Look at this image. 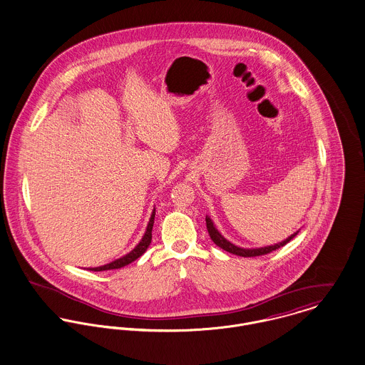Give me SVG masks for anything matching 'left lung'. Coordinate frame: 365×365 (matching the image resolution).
Here are the masks:
<instances>
[{"mask_svg":"<svg viewBox=\"0 0 365 365\" xmlns=\"http://www.w3.org/2000/svg\"><path fill=\"white\" fill-rule=\"evenodd\" d=\"M206 229H207V232H209L212 241H213L217 247H220L222 250H225V251H227V252H230V254L238 255V257H244V258L266 255V254H269V252H272V251H274V250H277V248L286 245L290 240H293V238L299 234V232H294V234H292L289 238H286L284 241L277 242V244H274V245H267V247H262V248H251V250H250V248L237 247V245L232 244L230 241H227L220 232H217V229L215 227V225H213V222L210 220L209 216H206Z\"/></svg>","mask_w":365,"mask_h":365,"instance_id":"left-lung-1","label":"left lung"}]
</instances>
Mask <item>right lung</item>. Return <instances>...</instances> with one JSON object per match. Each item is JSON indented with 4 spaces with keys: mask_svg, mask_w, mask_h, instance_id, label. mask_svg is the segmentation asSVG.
<instances>
[{
    "mask_svg": "<svg viewBox=\"0 0 365 365\" xmlns=\"http://www.w3.org/2000/svg\"><path fill=\"white\" fill-rule=\"evenodd\" d=\"M155 213L156 210L153 209L152 212V216H150V220L148 223V227H146V232L143 234L142 240L139 241V244L133 248V251L127 255H124L123 258L120 259H115L107 265L98 266V267H89V270H93V272H101V270H111V269H120L123 266L128 265L133 262L135 259H138L146 250L148 247L150 245V241H152V229H153V223H155Z\"/></svg>",
    "mask_w": 365,
    "mask_h": 365,
    "instance_id": "add662e5",
    "label": "right lung"
}]
</instances>
